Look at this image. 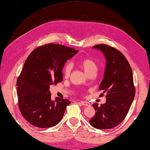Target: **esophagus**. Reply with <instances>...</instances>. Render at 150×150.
I'll list each match as a JSON object with an SVG mask.
<instances>
[{"label":"esophagus","mask_w":150,"mask_h":150,"mask_svg":"<svg viewBox=\"0 0 150 150\" xmlns=\"http://www.w3.org/2000/svg\"><path fill=\"white\" fill-rule=\"evenodd\" d=\"M80 104L83 105V106H85L90 105L89 103H88V102H87V101H80Z\"/></svg>","instance_id":"esophagus-1"}]
</instances>
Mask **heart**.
<instances>
[{"label": "heart", "mask_w": 150, "mask_h": 150, "mask_svg": "<svg viewBox=\"0 0 150 150\" xmlns=\"http://www.w3.org/2000/svg\"><path fill=\"white\" fill-rule=\"evenodd\" d=\"M79 67L82 69L86 74L89 75L91 74H96L98 70V66L94 61L90 58H82L78 62ZM71 70V65L70 63L64 64L63 68V75L64 78H68Z\"/></svg>", "instance_id": "heart-1"}]
</instances>
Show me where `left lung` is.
<instances>
[{"label":"left lung","mask_w":150,"mask_h":150,"mask_svg":"<svg viewBox=\"0 0 150 150\" xmlns=\"http://www.w3.org/2000/svg\"><path fill=\"white\" fill-rule=\"evenodd\" d=\"M93 48L99 49L105 55L106 63L104 78L99 87L106 94V101L98 106L93 105L96 114L89 123L98 129L115 127L124 120L136 93L131 67L125 56L115 47L98 44Z\"/></svg>","instance_id":"obj_1"}]
</instances>
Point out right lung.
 Listing matches in <instances>:
<instances>
[{"label": "right lung", "mask_w": 150, "mask_h": 150, "mask_svg": "<svg viewBox=\"0 0 150 150\" xmlns=\"http://www.w3.org/2000/svg\"><path fill=\"white\" fill-rule=\"evenodd\" d=\"M78 52L63 45L47 44L37 47L25 61L17 79L18 106L32 125L51 127L62 120L70 101L59 98L52 101L50 86L62 82L64 63Z\"/></svg>", "instance_id": "1"}]
</instances>
